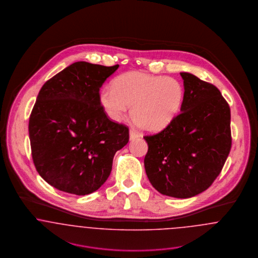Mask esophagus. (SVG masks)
Returning a JSON list of instances; mask_svg holds the SVG:
<instances>
[{
    "instance_id": "34e87169",
    "label": "esophagus",
    "mask_w": 258,
    "mask_h": 258,
    "mask_svg": "<svg viewBox=\"0 0 258 258\" xmlns=\"http://www.w3.org/2000/svg\"><path fill=\"white\" fill-rule=\"evenodd\" d=\"M129 136H130V140H135L137 138H139L140 135L138 132H136L134 129H131L130 132H129Z\"/></svg>"
}]
</instances>
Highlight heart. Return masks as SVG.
<instances>
[{
	"label": "heart",
	"instance_id": "heart-1",
	"mask_svg": "<svg viewBox=\"0 0 258 258\" xmlns=\"http://www.w3.org/2000/svg\"><path fill=\"white\" fill-rule=\"evenodd\" d=\"M183 87L173 78L128 72L105 87L100 102L109 118L118 121L133 105L132 115L145 130L159 131L176 117L183 100Z\"/></svg>",
	"mask_w": 258,
	"mask_h": 258
}]
</instances>
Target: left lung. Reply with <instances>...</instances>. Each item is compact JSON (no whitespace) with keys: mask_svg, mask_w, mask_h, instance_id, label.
I'll list each match as a JSON object with an SVG mask.
<instances>
[{"mask_svg":"<svg viewBox=\"0 0 258 258\" xmlns=\"http://www.w3.org/2000/svg\"><path fill=\"white\" fill-rule=\"evenodd\" d=\"M184 94L180 111L161 132L145 136V169L163 195L190 198L208 189L230 152V108L217 87L180 73Z\"/></svg>","mask_w":258,"mask_h":258,"instance_id":"8db88e82","label":"left lung"}]
</instances>
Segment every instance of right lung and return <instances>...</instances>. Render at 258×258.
I'll use <instances>...</instances> for the list:
<instances>
[{"label":"right lung","mask_w":258,"mask_h":258,"mask_svg":"<svg viewBox=\"0 0 258 258\" xmlns=\"http://www.w3.org/2000/svg\"><path fill=\"white\" fill-rule=\"evenodd\" d=\"M118 67L80 61L42 85L29 138L38 173L55 188L80 196L99 189L127 145L128 127L109 120L100 102V88Z\"/></svg>","instance_id":"right-lung-1"}]
</instances>
